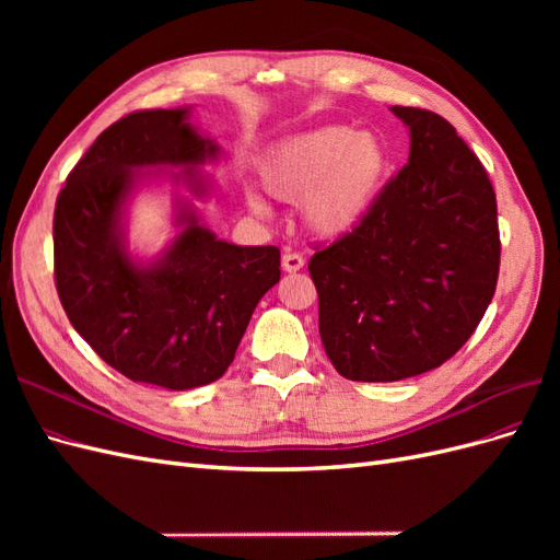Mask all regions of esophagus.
<instances>
[{"instance_id": "esophagus-1", "label": "esophagus", "mask_w": 560, "mask_h": 560, "mask_svg": "<svg viewBox=\"0 0 560 560\" xmlns=\"http://www.w3.org/2000/svg\"><path fill=\"white\" fill-rule=\"evenodd\" d=\"M303 266H306V259H303L301 254L290 252V249L282 254V268L287 270V273H296V270H301Z\"/></svg>"}]
</instances>
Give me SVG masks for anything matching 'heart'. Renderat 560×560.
I'll list each match as a JSON object with an SVG mask.
<instances>
[{"label": "heart", "instance_id": "b5f03b06", "mask_svg": "<svg viewBox=\"0 0 560 560\" xmlns=\"http://www.w3.org/2000/svg\"><path fill=\"white\" fill-rule=\"evenodd\" d=\"M389 165V149L376 132L327 126L280 144L264 165V184L280 200H303L308 226L336 238L352 231L374 208ZM249 208L266 212L257 196L249 198Z\"/></svg>", "mask_w": 560, "mask_h": 560}]
</instances>
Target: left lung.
I'll return each instance as SVG.
<instances>
[{
    "label": "left lung",
    "mask_w": 560,
    "mask_h": 560,
    "mask_svg": "<svg viewBox=\"0 0 560 560\" xmlns=\"http://www.w3.org/2000/svg\"><path fill=\"white\" fill-rule=\"evenodd\" d=\"M393 112L411 132L409 163L358 226L308 261L327 358L343 378L364 383L451 360L479 327L500 273L486 167L444 116Z\"/></svg>",
    "instance_id": "obj_1"
}]
</instances>
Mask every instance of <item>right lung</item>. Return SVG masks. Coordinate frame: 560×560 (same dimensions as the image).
<instances>
[{
    "instance_id": "obj_1",
    "label": "right lung",
    "mask_w": 560,
    "mask_h": 560,
    "mask_svg": "<svg viewBox=\"0 0 560 560\" xmlns=\"http://www.w3.org/2000/svg\"><path fill=\"white\" fill-rule=\"evenodd\" d=\"M189 109H140L97 135L56 200L54 273L72 327L135 383L191 389L224 376L259 299L280 280V249L241 247L186 212L184 231L156 264H135L118 217L147 165L217 159V144L186 124ZM177 177V175H175ZM206 194V184H194Z\"/></svg>"
}]
</instances>
